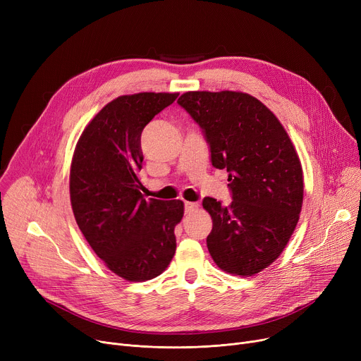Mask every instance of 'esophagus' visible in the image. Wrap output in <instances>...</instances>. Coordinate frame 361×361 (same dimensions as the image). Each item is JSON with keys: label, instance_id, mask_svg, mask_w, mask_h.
Returning <instances> with one entry per match:
<instances>
[{"label": "esophagus", "instance_id": "esophagus-1", "mask_svg": "<svg viewBox=\"0 0 361 361\" xmlns=\"http://www.w3.org/2000/svg\"><path fill=\"white\" fill-rule=\"evenodd\" d=\"M199 207V203H196V202H184V211L187 212V214H190V212H195L196 209Z\"/></svg>", "mask_w": 361, "mask_h": 361}]
</instances>
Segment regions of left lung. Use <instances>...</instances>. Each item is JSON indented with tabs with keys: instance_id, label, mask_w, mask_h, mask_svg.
Wrapping results in <instances>:
<instances>
[{
	"instance_id": "1",
	"label": "left lung",
	"mask_w": 361,
	"mask_h": 361,
	"mask_svg": "<svg viewBox=\"0 0 361 361\" xmlns=\"http://www.w3.org/2000/svg\"><path fill=\"white\" fill-rule=\"evenodd\" d=\"M178 105L202 128L211 162L228 173L233 202L204 197L207 250L218 267L250 276L286 249L302 204L297 152L274 114L241 92H187Z\"/></svg>"
}]
</instances>
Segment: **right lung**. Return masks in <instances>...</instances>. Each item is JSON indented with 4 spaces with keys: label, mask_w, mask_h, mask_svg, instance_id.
I'll use <instances>...</instances> for the list:
<instances>
[{
    "label": "right lung",
    "mask_w": 361,
    "mask_h": 361,
    "mask_svg": "<svg viewBox=\"0 0 361 361\" xmlns=\"http://www.w3.org/2000/svg\"><path fill=\"white\" fill-rule=\"evenodd\" d=\"M178 93L126 94L105 105L79 139L70 169V199L93 252L118 276L142 282L161 275L176 253L181 200L146 199L139 171L143 128Z\"/></svg>",
    "instance_id": "right-lung-1"
}]
</instances>
